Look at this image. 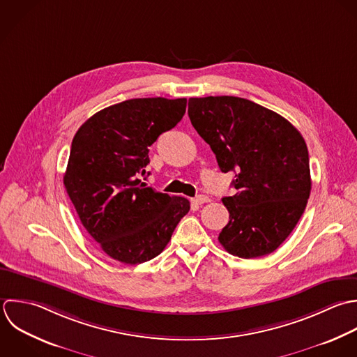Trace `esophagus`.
Wrapping results in <instances>:
<instances>
[{"mask_svg":"<svg viewBox=\"0 0 357 357\" xmlns=\"http://www.w3.org/2000/svg\"><path fill=\"white\" fill-rule=\"evenodd\" d=\"M208 202H210V199H208L207 196H204V195H200V196H197V197L193 199V203L197 204V206L204 204V203H208Z\"/></svg>","mask_w":357,"mask_h":357,"instance_id":"34e87169","label":"esophagus"}]
</instances>
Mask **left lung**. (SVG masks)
Returning <instances> with one entry per match:
<instances>
[{
    "label": "left lung",
    "mask_w": 357,
    "mask_h": 357,
    "mask_svg": "<svg viewBox=\"0 0 357 357\" xmlns=\"http://www.w3.org/2000/svg\"><path fill=\"white\" fill-rule=\"evenodd\" d=\"M222 172H235L234 196L222 199L229 222L218 241L242 259L273 253L299 222L312 190L309 151L280 114L234 96L193 97L188 109Z\"/></svg>",
    "instance_id": "8db88e82"
}]
</instances>
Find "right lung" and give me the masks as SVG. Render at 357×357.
Masks as SVG:
<instances>
[{"instance_id": "obj_1", "label": "right lung", "mask_w": 357, "mask_h": 357, "mask_svg": "<svg viewBox=\"0 0 357 357\" xmlns=\"http://www.w3.org/2000/svg\"><path fill=\"white\" fill-rule=\"evenodd\" d=\"M186 98H132L90 116L76 132L63 175L90 236L125 264L157 257L190 210L185 197L146 188L149 149L182 119Z\"/></svg>"}]
</instances>
